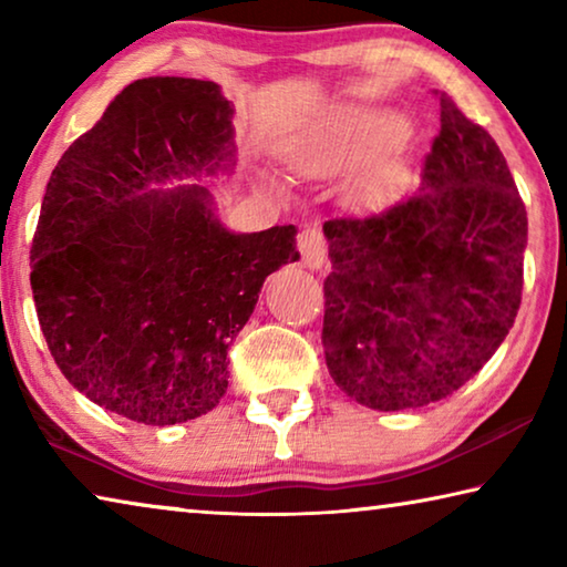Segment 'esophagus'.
I'll list each match as a JSON object with an SVG mask.
<instances>
[{
    "label": "esophagus",
    "instance_id": "obj_1",
    "mask_svg": "<svg viewBox=\"0 0 567 567\" xmlns=\"http://www.w3.org/2000/svg\"><path fill=\"white\" fill-rule=\"evenodd\" d=\"M297 245H300L302 262L310 267V270H320L324 265V257H328V243H324V237L318 229H302V233L297 235Z\"/></svg>",
    "mask_w": 567,
    "mask_h": 567
}]
</instances>
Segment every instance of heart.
Wrapping results in <instances>:
<instances>
[{"mask_svg":"<svg viewBox=\"0 0 567 567\" xmlns=\"http://www.w3.org/2000/svg\"><path fill=\"white\" fill-rule=\"evenodd\" d=\"M398 134L395 120L354 107H334L300 124L280 145V159L297 177L330 179L378 155ZM382 175L385 165L378 162L360 175V189L372 192L380 187Z\"/></svg>","mask_w":567,"mask_h":567,"instance_id":"b5f03b06","label":"heart"}]
</instances>
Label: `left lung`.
Segmentation results:
<instances>
[{
  "instance_id": "1",
  "label": "left lung",
  "mask_w": 567,
  "mask_h": 567,
  "mask_svg": "<svg viewBox=\"0 0 567 567\" xmlns=\"http://www.w3.org/2000/svg\"><path fill=\"white\" fill-rule=\"evenodd\" d=\"M422 185L368 217L322 225V348L330 375L372 410L445 400L511 332L527 213L501 147L445 92Z\"/></svg>"
}]
</instances>
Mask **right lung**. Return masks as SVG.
<instances>
[{
	"instance_id": "1",
	"label": "right lung",
	"mask_w": 567,
	"mask_h": 567,
	"mask_svg": "<svg viewBox=\"0 0 567 567\" xmlns=\"http://www.w3.org/2000/svg\"><path fill=\"white\" fill-rule=\"evenodd\" d=\"M215 82L147 76L56 162L32 239V295L56 368L100 408L175 425L227 392V350L265 277L300 260L295 225L235 235L207 189L165 179L233 155Z\"/></svg>"
}]
</instances>
